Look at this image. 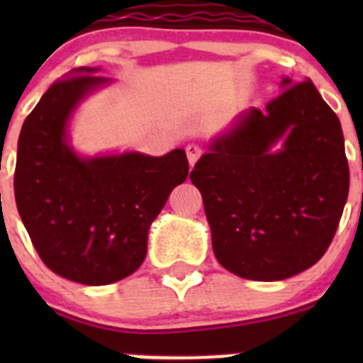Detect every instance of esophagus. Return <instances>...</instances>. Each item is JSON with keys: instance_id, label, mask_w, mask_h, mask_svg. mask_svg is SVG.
Segmentation results:
<instances>
[{"instance_id": "34e87169", "label": "esophagus", "mask_w": 363, "mask_h": 363, "mask_svg": "<svg viewBox=\"0 0 363 363\" xmlns=\"http://www.w3.org/2000/svg\"><path fill=\"white\" fill-rule=\"evenodd\" d=\"M185 152H187L189 163H191V165H194V163L198 162V158L201 156V147H198L196 143H189V145L185 147Z\"/></svg>"}]
</instances>
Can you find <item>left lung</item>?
Instances as JSON below:
<instances>
[{
	"label": "left lung",
	"mask_w": 363,
	"mask_h": 363,
	"mask_svg": "<svg viewBox=\"0 0 363 363\" xmlns=\"http://www.w3.org/2000/svg\"><path fill=\"white\" fill-rule=\"evenodd\" d=\"M249 108L191 172L227 271L256 281L291 278L331 245L349 194L338 116L311 79ZM281 135V151L270 147Z\"/></svg>",
	"instance_id": "obj_1"
}]
</instances>
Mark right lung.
<instances>
[{
    "label": "right lung",
    "instance_id": "add662e5",
    "mask_svg": "<svg viewBox=\"0 0 363 363\" xmlns=\"http://www.w3.org/2000/svg\"><path fill=\"white\" fill-rule=\"evenodd\" d=\"M78 69L52 83L21 127L14 196L32 245L60 277L83 285L123 280L143 264L149 227L189 162L184 149L162 158L127 152L83 160L65 142L79 99L107 78Z\"/></svg>",
    "mask_w": 363,
    "mask_h": 363
}]
</instances>
